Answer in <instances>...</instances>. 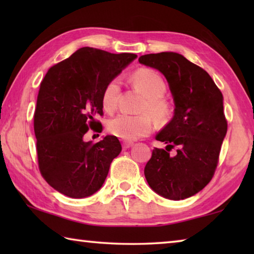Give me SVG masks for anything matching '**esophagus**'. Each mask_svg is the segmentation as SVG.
Returning <instances> with one entry per match:
<instances>
[{
  "label": "esophagus",
  "mask_w": 254,
  "mask_h": 254,
  "mask_svg": "<svg viewBox=\"0 0 254 254\" xmlns=\"http://www.w3.org/2000/svg\"><path fill=\"white\" fill-rule=\"evenodd\" d=\"M132 145H133V142H127V141H123V142H122V147H123L124 150L131 148Z\"/></svg>",
  "instance_id": "obj_1"
}]
</instances>
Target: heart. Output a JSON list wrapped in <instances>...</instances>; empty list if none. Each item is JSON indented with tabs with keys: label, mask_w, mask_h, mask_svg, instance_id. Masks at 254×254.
<instances>
[{
	"label": "heart",
	"mask_w": 254,
	"mask_h": 254,
	"mask_svg": "<svg viewBox=\"0 0 254 254\" xmlns=\"http://www.w3.org/2000/svg\"><path fill=\"white\" fill-rule=\"evenodd\" d=\"M131 79L133 85L145 96V101L139 110L142 114L135 117L120 114L107 123V131L112 135L127 141H134L151 132L152 124L149 115L154 121L163 122L171 113L169 102L163 97L167 92L166 81L159 72L150 68H140L133 72ZM120 95L121 81L119 78L111 79L102 93L103 109L109 113L114 112L118 107Z\"/></svg>",
	"instance_id": "1"
}]
</instances>
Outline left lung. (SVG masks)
<instances>
[{
	"instance_id": "left-lung-1",
	"label": "left lung",
	"mask_w": 254,
	"mask_h": 254,
	"mask_svg": "<svg viewBox=\"0 0 254 254\" xmlns=\"http://www.w3.org/2000/svg\"><path fill=\"white\" fill-rule=\"evenodd\" d=\"M139 63L165 75L175 101V115L156 139L167 144L154 148L144 168L149 186L173 200L200 191L216 170L227 131L223 95L203 68L177 53L143 55ZM178 149L170 156L171 148Z\"/></svg>"
}]
</instances>
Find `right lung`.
<instances>
[{
	"mask_svg": "<svg viewBox=\"0 0 254 254\" xmlns=\"http://www.w3.org/2000/svg\"><path fill=\"white\" fill-rule=\"evenodd\" d=\"M134 54H111L84 47L49 68L40 84L33 127L44 179L71 198H84L104 184L110 165L121 152L117 136L85 142L92 128L102 132V93Z\"/></svg>",
	"mask_w": 254,
	"mask_h": 254,
	"instance_id": "obj_1",
	"label": "right lung"
}]
</instances>
